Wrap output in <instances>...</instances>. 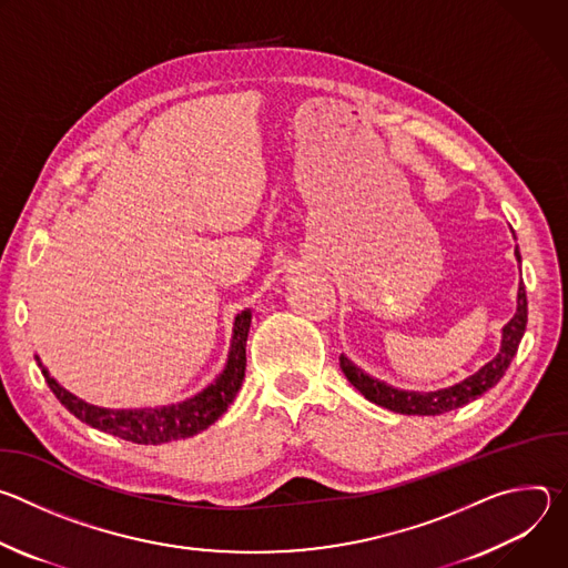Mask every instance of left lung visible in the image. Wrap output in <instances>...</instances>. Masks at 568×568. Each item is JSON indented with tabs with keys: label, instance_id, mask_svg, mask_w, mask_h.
Here are the masks:
<instances>
[{
	"label": "left lung",
	"instance_id": "8db88e82",
	"mask_svg": "<svg viewBox=\"0 0 568 568\" xmlns=\"http://www.w3.org/2000/svg\"><path fill=\"white\" fill-rule=\"evenodd\" d=\"M517 261L521 263L519 250H515ZM528 323V298H526V287L524 283L519 285V296H517V312L515 316L506 323L504 328V342H501V351L499 355L485 364L478 373H474L471 377H467L465 382L445 388V390H434V393H409V390H397L393 386H386L368 375H364L348 357H339V366L346 375V379L371 402H375L377 407H384L388 412L395 414H404V416H440L447 414L452 409L463 407V404L476 399L478 395H483L488 388H493L504 373L508 371L513 357L517 355L519 342L524 337Z\"/></svg>",
	"mask_w": 568,
	"mask_h": 568
}]
</instances>
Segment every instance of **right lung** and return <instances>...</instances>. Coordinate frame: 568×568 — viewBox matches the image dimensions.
Here are the masks:
<instances>
[{
  "label": "right lung",
  "mask_w": 568,
  "mask_h": 568,
  "mask_svg": "<svg viewBox=\"0 0 568 568\" xmlns=\"http://www.w3.org/2000/svg\"><path fill=\"white\" fill-rule=\"evenodd\" d=\"M252 326V312L245 310L235 316L233 323V339L229 351V362L222 371V375L202 393L195 397L173 404V407L164 409H139V412H110L94 407L83 399H78L69 390H64L44 368L42 362L38 366L42 368V375L53 390V395L60 399L64 409L73 414L78 420L85 425L101 429L105 434L119 436L123 440L136 443V445H161L171 440L191 438L206 427H211L233 402L242 379H245L247 368V335Z\"/></svg>",
  "instance_id": "right-lung-1"
}]
</instances>
